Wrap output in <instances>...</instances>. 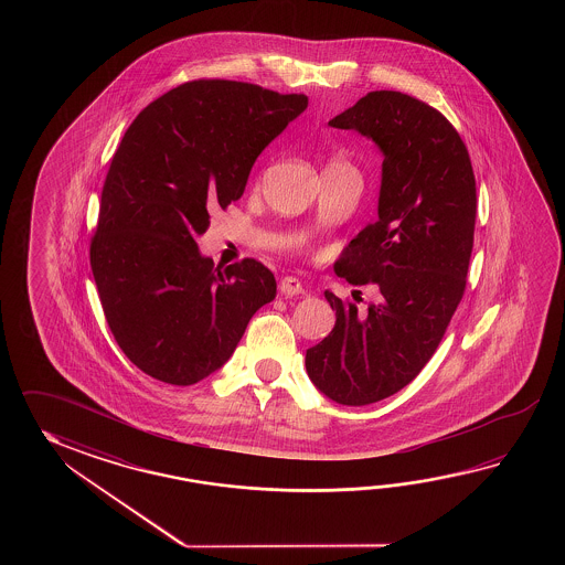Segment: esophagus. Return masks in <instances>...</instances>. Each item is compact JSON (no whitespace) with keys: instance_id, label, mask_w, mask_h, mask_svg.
I'll return each mask as SVG.
<instances>
[{"instance_id":"esophagus-1","label":"esophagus","mask_w":565,"mask_h":565,"mask_svg":"<svg viewBox=\"0 0 565 565\" xmlns=\"http://www.w3.org/2000/svg\"><path fill=\"white\" fill-rule=\"evenodd\" d=\"M278 288H280V292H282L287 299H290V297H297V295H302V292H305V287H302V282H300L297 277L280 278Z\"/></svg>"}]
</instances>
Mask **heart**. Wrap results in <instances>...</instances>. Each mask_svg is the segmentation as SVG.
Returning <instances> with one entry per match:
<instances>
[{
	"label": "heart",
	"mask_w": 565,
	"mask_h": 565,
	"mask_svg": "<svg viewBox=\"0 0 565 565\" xmlns=\"http://www.w3.org/2000/svg\"><path fill=\"white\" fill-rule=\"evenodd\" d=\"M343 168H351L349 166L348 161L343 159V157H333L329 163H327V168L324 169H343Z\"/></svg>",
	"instance_id": "obj_1"
}]
</instances>
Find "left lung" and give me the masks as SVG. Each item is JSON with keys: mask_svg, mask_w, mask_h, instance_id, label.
<instances>
[{"mask_svg": "<svg viewBox=\"0 0 565 565\" xmlns=\"http://www.w3.org/2000/svg\"><path fill=\"white\" fill-rule=\"evenodd\" d=\"M384 153L377 220L335 263L353 287L377 297L360 309L324 290L335 327L307 349V373L324 396L365 406L394 396L443 341L467 288L477 217L469 149L440 110L416 96L373 90L329 120Z\"/></svg>", "mask_w": 565, "mask_h": 565, "instance_id": "obj_1", "label": "left lung"}]
</instances>
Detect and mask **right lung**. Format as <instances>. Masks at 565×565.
Instances as JSON below:
<instances>
[{
  "mask_svg": "<svg viewBox=\"0 0 565 565\" xmlns=\"http://www.w3.org/2000/svg\"><path fill=\"white\" fill-rule=\"evenodd\" d=\"M307 105L305 95L200 78L159 96L125 132L103 185L90 268L110 333L141 372L198 384L275 299L263 263L216 268L195 236L207 210L241 198L256 157Z\"/></svg>",
  "mask_w": 565,
  "mask_h": 565,
  "instance_id": "add662e5",
  "label": "right lung"
}]
</instances>
